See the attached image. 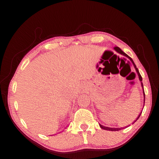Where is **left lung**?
I'll return each mask as SVG.
<instances>
[{
	"mask_svg": "<svg viewBox=\"0 0 159 159\" xmlns=\"http://www.w3.org/2000/svg\"><path fill=\"white\" fill-rule=\"evenodd\" d=\"M113 48H114V50H116V51L117 52H118L119 54H120V55H124V56H125V57H127L128 58V59H130V61L132 62V64H133V65H134V68H135V69H136V73H137V74H138V75H139V80L140 81V82H141V86H142V88H143V95H144V104H145V91H144V89H143V82H142V80H143V79H142V77H141V75H140V73H139V69H138V68H136V66L135 65V64H134V61H133V59H131L129 56H128L126 53H125L123 51H122V50L120 48H118V47H114ZM142 113V112H141ZM141 113H140V115L139 116V117H138V118H136V120L135 121H134V122H135L139 118V117H140V114H141ZM100 125V127L102 129H104V130H108V131H119V130H121V129H122L123 128H111V127H105V126H103V125H100V124H99Z\"/></svg>",
	"mask_w": 159,
	"mask_h": 159,
	"instance_id": "1",
	"label": "left lung"
}]
</instances>
